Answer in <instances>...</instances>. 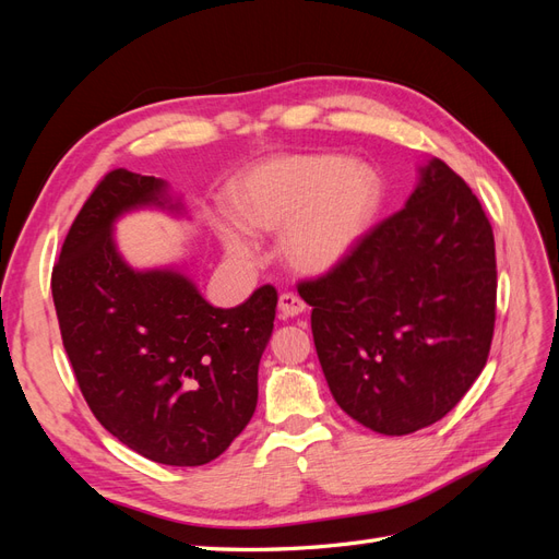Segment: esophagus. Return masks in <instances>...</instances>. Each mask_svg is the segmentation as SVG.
<instances>
[{
  "label": "esophagus",
  "mask_w": 559,
  "mask_h": 559,
  "mask_svg": "<svg viewBox=\"0 0 559 559\" xmlns=\"http://www.w3.org/2000/svg\"><path fill=\"white\" fill-rule=\"evenodd\" d=\"M306 300L298 298L296 294H282L280 296V312L282 317H298L306 312Z\"/></svg>",
  "instance_id": "obj_1"
}]
</instances>
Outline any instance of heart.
Segmentation results:
<instances>
[{
    "label": "heart",
    "mask_w": 559,
    "mask_h": 559,
    "mask_svg": "<svg viewBox=\"0 0 559 559\" xmlns=\"http://www.w3.org/2000/svg\"><path fill=\"white\" fill-rule=\"evenodd\" d=\"M380 179L341 156H286L253 167L235 191L233 212L212 226L233 263H253V230L284 231V257L306 273H329L357 249L380 207Z\"/></svg>",
    "instance_id": "1"
}]
</instances>
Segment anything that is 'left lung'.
<instances>
[{
	"label": "left lung",
	"mask_w": 559,
	"mask_h": 559,
	"mask_svg": "<svg viewBox=\"0 0 559 559\" xmlns=\"http://www.w3.org/2000/svg\"><path fill=\"white\" fill-rule=\"evenodd\" d=\"M417 173L401 212L298 286L335 403L384 436L445 417L483 373L495 333L492 226L443 160Z\"/></svg>",
	"instance_id": "obj_1"
}]
</instances>
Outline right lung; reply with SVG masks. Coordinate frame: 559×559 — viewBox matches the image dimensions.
I'll list each match as a JSON object with an SVG mask.
<instances>
[{"instance_id":"add662e5","label":"right lung","mask_w":559,"mask_h":559,"mask_svg":"<svg viewBox=\"0 0 559 559\" xmlns=\"http://www.w3.org/2000/svg\"><path fill=\"white\" fill-rule=\"evenodd\" d=\"M140 210L191 218L165 179L123 167L74 218L50 277L62 345L111 436L151 462L202 466L257 411L277 292L265 284L238 308H214L186 263L132 267L114 230Z\"/></svg>"}]
</instances>
